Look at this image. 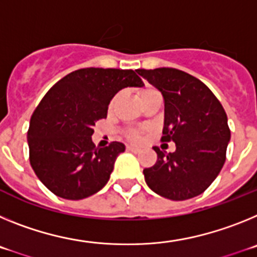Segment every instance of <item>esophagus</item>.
Masks as SVG:
<instances>
[{"instance_id":"esophagus-1","label":"esophagus","mask_w":257,"mask_h":257,"mask_svg":"<svg viewBox=\"0 0 257 257\" xmlns=\"http://www.w3.org/2000/svg\"><path fill=\"white\" fill-rule=\"evenodd\" d=\"M127 151L133 152V153H138L140 149L138 148V147H134V145H127Z\"/></svg>"}]
</instances>
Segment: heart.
Here are the masks:
<instances>
[{"mask_svg": "<svg viewBox=\"0 0 257 257\" xmlns=\"http://www.w3.org/2000/svg\"><path fill=\"white\" fill-rule=\"evenodd\" d=\"M154 92H158V91L152 87H144L142 88V90H139L138 94H139V99L142 100V103H144V101L147 100L152 94H154ZM117 100H118V96H115L112 100V103H110V109L114 108L115 104H117ZM127 138L131 140H140V134L138 133V131H128V133H127Z\"/></svg>", "mask_w": 257, "mask_h": 257, "instance_id": "b5f03b06", "label": "heart"}]
</instances>
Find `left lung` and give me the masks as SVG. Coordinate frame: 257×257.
Returning <instances> with one entry per match:
<instances>
[{
    "instance_id": "obj_1",
    "label": "left lung",
    "mask_w": 257,
    "mask_h": 257,
    "mask_svg": "<svg viewBox=\"0 0 257 257\" xmlns=\"http://www.w3.org/2000/svg\"><path fill=\"white\" fill-rule=\"evenodd\" d=\"M138 73L162 94V142L176 145L174 153L154 147L157 162L144 169L145 181L154 193L172 201L199 196L225 162L230 140L225 110L205 83L183 70L157 68Z\"/></svg>"
}]
</instances>
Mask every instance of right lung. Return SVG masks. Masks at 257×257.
Instances as JSON below:
<instances>
[{
  "mask_svg": "<svg viewBox=\"0 0 257 257\" xmlns=\"http://www.w3.org/2000/svg\"><path fill=\"white\" fill-rule=\"evenodd\" d=\"M131 69L83 68L56 82L29 122V161L37 178L64 199H83L108 183L122 143L99 148L94 126L106 118L108 105L122 88L143 87Z\"/></svg>",
  "mask_w": 257,
  "mask_h": 257,
  "instance_id": "add662e5",
  "label": "right lung"
}]
</instances>
